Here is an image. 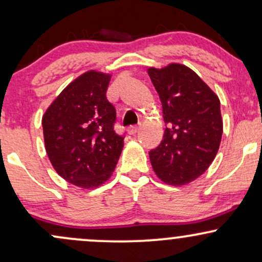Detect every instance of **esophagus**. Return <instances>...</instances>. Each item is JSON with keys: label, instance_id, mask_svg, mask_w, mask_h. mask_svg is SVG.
<instances>
[{"label": "esophagus", "instance_id": "1", "mask_svg": "<svg viewBox=\"0 0 262 262\" xmlns=\"http://www.w3.org/2000/svg\"><path fill=\"white\" fill-rule=\"evenodd\" d=\"M140 127H141V124H137V125H130V127H129V129H128L129 134H135V133H138V132H139Z\"/></svg>", "mask_w": 262, "mask_h": 262}]
</instances>
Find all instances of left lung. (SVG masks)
I'll use <instances>...</instances> for the list:
<instances>
[{
  "mask_svg": "<svg viewBox=\"0 0 262 262\" xmlns=\"http://www.w3.org/2000/svg\"><path fill=\"white\" fill-rule=\"evenodd\" d=\"M166 124L160 145L149 152L156 176L167 185L193 181L209 167L223 134L221 101L187 66L150 68Z\"/></svg>",
  "mask_w": 262,
  "mask_h": 262,
  "instance_id": "1",
  "label": "left lung"
}]
</instances>
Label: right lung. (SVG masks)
Returning a JSON list of instances; mask_svg holds the SVG:
<instances>
[{
    "label": "right lung",
    "instance_id": "obj_1",
    "mask_svg": "<svg viewBox=\"0 0 262 262\" xmlns=\"http://www.w3.org/2000/svg\"><path fill=\"white\" fill-rule=\"evenodd\" d=\"M111 75L91 70L69 83L45 111L48 158L62 179L96 188L112 176L124 138L114 132L116 108L107 100Z\"/></svg>",
    "mask_w": 262,
    "mask_h": 262
}]
</instances>
